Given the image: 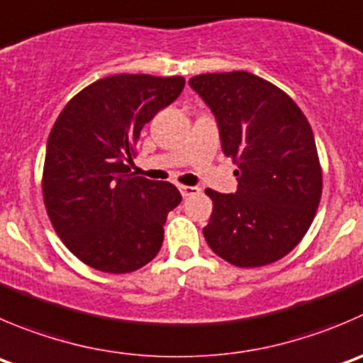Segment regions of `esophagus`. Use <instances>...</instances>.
I'll return each mask as SVG.
<instances>
[{
  "label": "esophagus",
  "instance_id": "34e87169",
  "mask_svg": "<svg viewBox=\"0 0 363 363\" xmlns=\"http://www.w3.org/2000/svg\"><path fill=\"white\" fill-rule=\"evenodd\" d=\"M179 191H181L182 196H193V195H196V193H199L200 189L196 188V186H184V184H181V186H179Z\"/></svg>",
  "mask_w": 363,
  "mask_h": 363
}]
</instances>
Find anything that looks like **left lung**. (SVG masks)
Listing matches in <instances>:
<instances>
[{"mask_svg":"<svg viewBox=\"0 0 363 363\" xmlns=\"http://www.w3.org/2000/svg\"><path fill=\"white\" fill-rule=\"evenodd\" d=\"M189 86L213 110L221 149L238 167V191L206 189L213 200L203 238L238 267L286 257L318 213L323 168L303 111L284 90L245 72L200 74Z\"/></svg>","mask_w":363,"mask_h":363,"instance_id":"left-lung-1","label":"left lung"}]
</instances>
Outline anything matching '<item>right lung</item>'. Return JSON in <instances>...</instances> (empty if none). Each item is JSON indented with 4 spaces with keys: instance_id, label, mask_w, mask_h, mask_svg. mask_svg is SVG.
I'll return each mask as SVG.
<instances>
[{
    "instance_id": "add662e5",
    "label": "right lung",
    "mask_w": 363,
    "mask_h": 363,
    "mask_svg": "<svg viewBox=\"0 0 363 363\" xmlns=\"http://www.w3.org/2000/svg\"><path fill=\"white\" fill-rule=\"evenodd\" d=\"M184 77L117 74L88 84L48 138L42 196L52 228L86 266L131 273L157 255L168 213L181 203L170 182L129 168L140 131L174 103Z\"/></svg>"
}]
</instances>
